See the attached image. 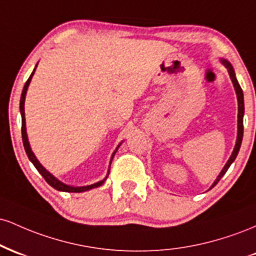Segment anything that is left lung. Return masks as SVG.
<instances>
[{"mask_svg":"<svg viewBox=\"0 0 256 256\" xmlns=\"http://www.w3.org/2000/svg\"><path fill=\"white\" fill-rule=\"evenodd\" d=\"M222 64L226 66V68H228L232 83H234V89H236L237 100H238V134H237V142H236V146H234V152H232V155L230 156V158H228V162H226V165L224 166V168H222V171L220 172L218 178H216V182L213 183L212 188H214L216 184H218V182L222 179V176H224L226 171L228 170V167L231 166V164L234 161V158H236L237 154H238V152H240V143H242V138H243V114H244V100H243V91H242V88H240V85L238 84V82H237L236 74H234V68H232L231 64L228 62L226 60H222Z\"/></svg>","mask_w":256,"mask_h":256,"instance_id":"8db88e82","label":"left lung"}]
</instances>
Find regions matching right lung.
Returning <instances> with one entry per match:
<instances>
[{"mask_svg": "<svg viewBox=\"0 0 256 256\" xmlns=\"http://www.w3.org/2000/svg\"><path fill=\"white\" fill-rule=\"evenodd\" d=\"M37 67V66H36ZM34 71H36V68L34 70V72L31 73V76L28 77V80H26V83L24 85V89H22V98H20V112H22V143H24V148H25V152L26 154H28V158L31 160V162L34 164V167L37 168V171L42 174V177L46 179V182L48 183L50 186L54 188V189L58 190V192H86V190H90L92 189V188H98L100 185H102L104 183L106 178L104 180L98 182V183L96 184H91V185H86V186H70V185H66L64 183H61L60 180H58L56 178L54 177V176H52L50 173L46 171L44 167L40 165V162H38V160L34 156V154L32 152L31 148H30V144H28V134H26V126H25V110H24V102H25V95H26V90H28V84H30L31 82V78L32 76H34ZM114 154H116V152H113V156ZM113 156H112V160H113Z\"/></svg>", "mask_w": 256, "mask_h": 256, "instance_id": "obj_1", "label": "right lung"}]
</instances>
